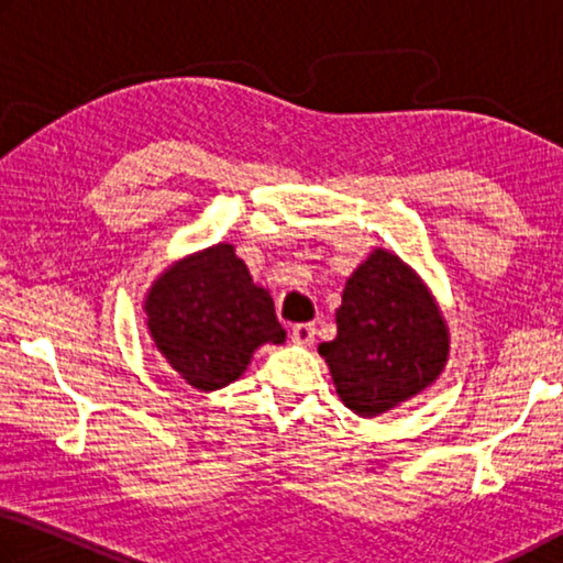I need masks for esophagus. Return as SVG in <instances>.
<instances>
[{"instance_id": "34e87169", "label": "esophagus", "mask_w": 563, "mask_h": 563, "mask_svg": "<svg viewBox=\"0 0 563 563\" xmlns=\"http://www.w3.org/2000/svg\"><path fill=\"white\" fill-rule=\"evenodd\" d=\"M313 336H317V327L313 323H297L291 329V341L299 343V346H311Z\"/></svg>"}]
</instances>
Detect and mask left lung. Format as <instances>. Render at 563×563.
Listing matches in <instances>:
<instances>
[{
  "label": "left lung",
  "mask_w": 563,
  "mask_h": 563,
  "mask_svg": "<svg viewBox=\"0 0 563 563\" xmlns=\"http://www.w3.org/2000/svg\"><path fill=\"white\" fill-rule=\"evenodd\" d=\"M336 339L321 343L339 398L363 418L426 390L448 361V327L418 274L376 250L349 276Z\"/></svg>",
  "instance_id": "left-lung-1"
}]
</instances>
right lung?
<instances>
[{"label": "right lung", "mask_w": 563, "mask_h": 563, "mask_svg": "<svg viewBox=\"0 0 563 563\" xmlns=\"http://www.w3.org/2000/svg\"><path fill=\"white\" fill-rule=\"evenodd\" d=\"M145 313L157 351L197 390L230 386L254 349L287 339L269 291L252 282L232 244L173 264L147 291Z\"/></svg>", "instance_id": "add662e5"}]
</instances>
